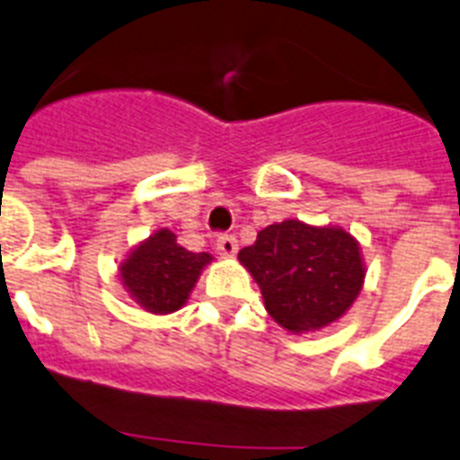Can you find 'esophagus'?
I'll list each match as a JSON object with an SVG mask.
<instances>
[{"label": "esophagus", "mask_w": 460, "mask_h": 460, "mask_svg": "<svg viewBox=\"0 0 460 460\" xmlns=\"http://www.w3.org/2000/svg\"><path fill=\"white\" fill-rule=\"evenodd\" d=\"M216 249H218V253H221V256L233 258L239 249L237 237H234V234H221V237L216 239Z\"/></svg>", "instance_id": "1"}]
</instances>
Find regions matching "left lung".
I'll use <instances>...</instances> for the list:
<instances>
[{"label": "left lung", "instance_id": "left-lung-1", "mask_svg": "<svg viewBox=\"0 0 460 460\" xmlns=\"http://www.w3.org/2000/svg\"><path fill=\"white\" fill-rule=\"evenodd\" d=\"M261 286L265 309L288 332H314L342 319L365 281L360 244L337 226L281 221L239 251Z\"/></svg>", "mask_w": 460, "mask_h": 460}]
</instances>
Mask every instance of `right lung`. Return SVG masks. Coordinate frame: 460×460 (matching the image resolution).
<instances>
[{
	"label": "right lung",
	"mask_w": 460,
	"mask_h": 460,
	"mask_svg": "<svg viewBox=\"0 0 460 460\" xmlns=\"http://www.w3.org/2000/svg\"><path fill=\"white\" fill-rule=\"evenodd\" d=\"M214 258L192 253L176 242V234L160 227L129 251L120 262V279L129 297L151 314H172L186 305L202 270Z\"/></svg>",
	"instance_id": "1"
}]
</instances>
